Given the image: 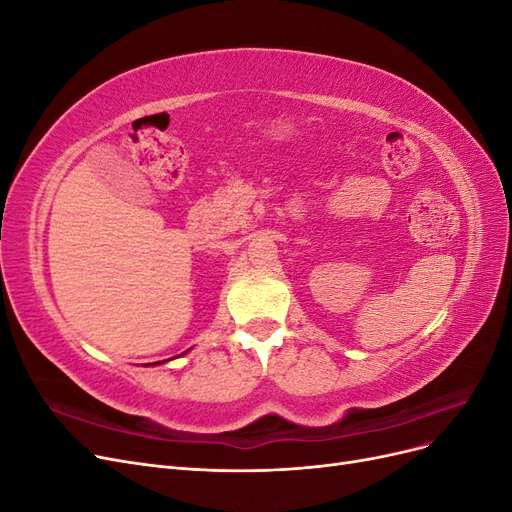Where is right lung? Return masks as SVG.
I'll return each mask as SVG.
<instances>
[{"instance_id": "obj_1", "label": "right lung", "mask_w": 512, "mask_h": 512, "mask_svg": "<svg viewBox=\"0 0 512 512\" xmlns=\"http://www.w3.org/2000/svg\"><path fill=\"white\" fill-rule=\"evenodd\" d=\"M153 365H158V363H153Z\"/></svg>"}]
</instances>
